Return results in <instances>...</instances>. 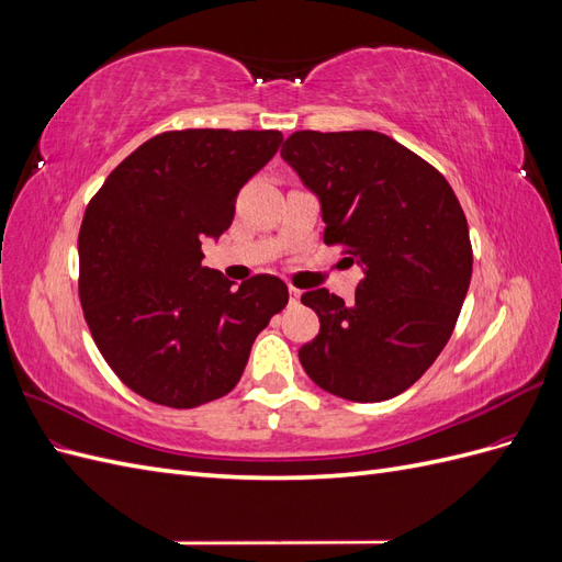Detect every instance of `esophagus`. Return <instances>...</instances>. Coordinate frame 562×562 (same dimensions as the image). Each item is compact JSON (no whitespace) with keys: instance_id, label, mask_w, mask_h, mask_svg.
<instances>
[{"instance_id":"1","label":"esophagus","mask_w":562,"mask_h":562,"mask_svg":"<svg viewBox=\"0 0 562 562\" xmlns=\"http://www.w3.org/2000/svg\"><path fill=\"white\" fill-rule=\"evenodd\" d=\"M288 293H291V302H293V304H297V302H300V295H302V293L297 291V288H295V285H291V288H288Z\"/></svg>"}]
</instances>
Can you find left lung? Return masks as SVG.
Instances as JSON below:
<instances>
[{
  "label": "left lung",
  "instance_id": "obj_1",
  "mask_svg": "<svg viewBox=\"0 0 562 562\" xmlns=\"http://www.w3.org/2000/svg\"><path fill=\"white\" fill-rule=\"evenodd\" d=\"M321 199L323 241L363 265L356 300L307 291L321 321L304 372L356 403L398 396L443 351L469 291L467 215L443 173L378 131H297L281 147Z\"/></svg>",
  "mask_w": 562,
  "mask_h": 562
}]
</instances>
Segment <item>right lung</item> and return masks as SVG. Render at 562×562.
<instances>
[{"label": "right lung", "instance_id": "obj_1", "mask_svg": "<svg viewBox=\"0 0 562 562\" xmlns=\"http://www.w3.org/2000/svg\"><path fill=\"white\" fill-rule=\"evenodd\" d=\"M281 140V131H166L89 201L79 229L83 318L114 375L143 398L187 411L229 394L255 337L288 304L277 277L234 288L201 267V239L232 225L236 194Z\"/></svg>", "mask_w": 562, "mask_h": 562}]
</instances>
